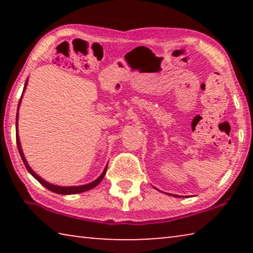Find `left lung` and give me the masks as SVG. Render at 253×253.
Masks as SVG:
<instances>
[{
  "label": "left lung",
  "instance_id": "8db88e82",
  "mask_svg": "<svg viewBox=\"0 0 253 253\" xmlns=\"http://www.w3.org/2000/svg\"><path fill=\"white\" fill-rule=\"evenodd\" d=\"M174 196H175V195H174Z\"/></svg>",
  "mask_w": 253,
  "mask_h": 253
}]
</instances>
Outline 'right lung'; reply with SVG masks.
<instances>
[{
	"mask_svg": "<svg viewBox=\"0 0 253 253\" xmlns=\"http://www.w3.org/2000/svg\"><path fill=\"white\" fill-rule=\"evenodd\" d=\"M27 84H28V79H27V81H25V84H24V88H23V92H24V90H25V87H27ZM23 92H22V96H23ZM22 96H21V98H20V101H19V105H18V110H19V107H20V104H21V99H22ZM18 115L19 114H16V123H15V128H16V144H18V148H19V153H20V155H21V158H22V161H23V163H24V165H25V168H27V169H28V172L32 175V176L37 179L38 182H40L42 185H43L45 188H48L49 191H51V192H53V193H57V194H62V195H69V194H78V193H83V192H85V191H88V190H91V188H93L95 186H97L98 184H99L101 181H102V178H104V176H105V174H106V170H107V166L105 168V169H104V172L101 173V175L99 177H98L97 179H95V181L93 182H91V183H89V184H85V185H80V186H59V185H53V184H50V183H48L46 181H44L43 178H41L39 175L38 174H36L32 170V169L30 168L29 166V164H28V162H27V160H25V157H24V155H23V152H22V148H21V143H20V138H19V134H18Z\"/></svg>",
	"mask_w": 253,
	"mask_h": 253,
	"instance_id": "1",
	"label": "right lung"
}]
</instances>
